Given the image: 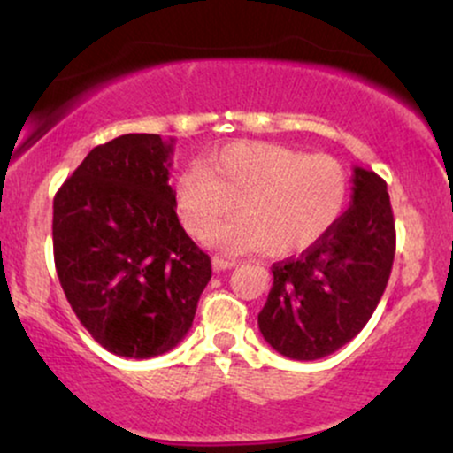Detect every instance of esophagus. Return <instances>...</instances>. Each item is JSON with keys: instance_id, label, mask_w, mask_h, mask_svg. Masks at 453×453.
Returning a JSON list of instances; mask_svg holds the SVG:
<instances>
[{"instance_id": "1", "label": "esophagus", "mask_w": 453, "mask_h": 453, "mask_svg": "<svg viewBox=\"0 0 453 453\" xmlns=\"http://www.w3.org/2000/svg\"><path fill=\"white\" fill-rule=\"evenodd\" d=\"M234 266H236V262H234V259L219 257V256L212 257V270H215V273H221V270H227V268H234Z\"/></svg>"}]
</instances>
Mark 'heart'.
<instances>
[{
	"instance_id": "1",
	"label": "heart",
	"mask_w": 453,
	"mask_h": 453,
	"mask_svg": "<svg viewBox=\"0 0 453 453\" xmlns=\"http://www.w3.org/2000/svg\"><path fill=\"white\" fill-rule=\"evenodd\" d=\"M174 209L191 236L204 238L237 204L242 215L211 234L230 253L306 251L334 227L349 197V174L330 155L273 142H232L176 174Z\"/></svg>"
}]
</instances>
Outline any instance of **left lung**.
Segmentation results:
<instances>
[{"instance_id": "left-lung-1", "label": "left lung", "mask_w": 453, "mask_h": 453, "mask_svg": "<svg viewBox=\"0 0 453 453\" xmlns=\"http://www.w3.org/2000/svg\"><path fill=\"white\" fill-rule=\"evenodd\" d=\"M351 180V206L334 227L300 257L273 266L257 326L292 360H319L347 345L386 292L396 251L388 185L357 165Z\"/></svg>"}]
</instances>
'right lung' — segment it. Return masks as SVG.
Masks as SVG:
<instances>
[{
  "label": "right lung",
  "mask_w": 453,
  "mask_h": 453,
  "mask_svg": "<svg viewBox=\"0 0 453 453\" xmlns=\"http://www.w3.org/2000/svg\"><path fill=\"white\" fill-rule=\"evenodd\" d=\"M174 138L126 134L100 144L53 202L55 268L81 324L114 356L174 349L194 324L211 257L176 217Z\"/></svg>",
  "instance_id": "obj_1"
}]
</instances>
